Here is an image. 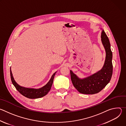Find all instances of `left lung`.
<instances>
[{
	"label": "left lung",
	"instance_id": "1",
	"mask_svg": "<svg viewBox=\"0 0 126 126\" xmlns=\"http://www.w3.org/2000/svg\"><path fill=\"white\" fill-rule=\"evenodd\" d=\"M101 40L105 49L106 56L102 69L96 73L83 79H79L70 70L71 79L78 92L84 94H94L100 92L109 83L113 74L112 52L108 37L104 30Z\"/></svg>",
	"mask_w": 126,
	"mask_h": 126
}]
</instances>
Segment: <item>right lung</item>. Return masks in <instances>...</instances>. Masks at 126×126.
Returning <instances> with one entry per match:
<instances>
[{"label":"right lung","instance_id":"add662e5","mask_svg":"<svg viewBox=\"0 0 126 126\" xmlns=\"http://www.w3.org/2000/svg\"><path fill=\"white\" fill-rule=\"evenodd\" d=\"M55 73L56 72L53 74L50 80L45 86L38 89H35L26 88L18 85L16 83V82L15 81L13 78L11 71L10 70L11 80L13 85L14 86L17 90L18 91L21 95L29 99H37V98L42 97L45 96L46 95H47V93L49 92V91L50 90Z\"/></svg>","mask_w":126,"mask_h":126}]
</instances>
